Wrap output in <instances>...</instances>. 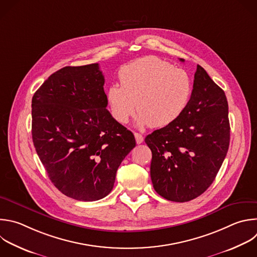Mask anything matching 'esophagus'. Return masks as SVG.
Returning <instances> with one entry per match:
<instances>
[{
    "instance_id": "esophagus-1",
    "label": "esophagus",
    "mask_w": 257,
    "mask_h": 257,
    "mask_svg": "<svg viewBox=\"0 0 257 257\" xmlns=\"http://www.w3.org/2000/svg\"><path fill=\"white\" fill-rule=\"evenodd\" d=\"M134 136H135V140H136V143L137 144H140V143H142L143 142V136L140 134V133H137V132H135L134 133Z\"/></svg>"
}]
</instances>
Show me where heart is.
I'll list each match as a JSON object with an SVG mask.
<instances>
[{"label":"heart","instance_id":"obj_1","mask_svg":"<svg viewBox=\"0 0 257 257\" xmlns=\"http://www.w3.org/2000/svg\"><path fill=\"white\" fill-rule=\"evenodd\" d=\"M120 84L107 91L113 118L126 124L136 112L140 126L164 127L175 122L187 109L192 98L191 74L156 56H144L119 71Z\"/></svg>","mask_w":257,"mask_h":257}]
</instances>
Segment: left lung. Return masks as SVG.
<instances>
[{
  "mask_svg": "<svg viewBox=\"0 0 257 257\" xmlns=\"http://www.w3.org/2000/svg\"><path fill=\"white\" fill-rule=\"evenodd\" d=\"M229 142L225 93L198 65L185 112L145 138L152 152L150 177L154 190L162 198L180 203L201 196L214 182Z\"/></svg>",
  "mask_w": 257,
  "mask_h": 257,
  "instance_id": "obj_1",
  "label": "left lung"
}]
</instances>
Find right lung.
<instances>
[{
  "instance_id": "add662e5",
  "label": "right lung",
  "mask_w": 257,
  "mask_h": 257,
  "mask_svg": "<svg viewBox=\"0 0 257 257\" xmlns=\"http://www.w3.org/2000/svg\"><path fill=\"white\" fill-rule=\"evenodd\" d=\"M104 83L98 63L65 66L32 98L36 152L55 188L77 201L108 196L118 167L136 145L133 133L106 109Z\"/></svg>"
}]
</instances>
